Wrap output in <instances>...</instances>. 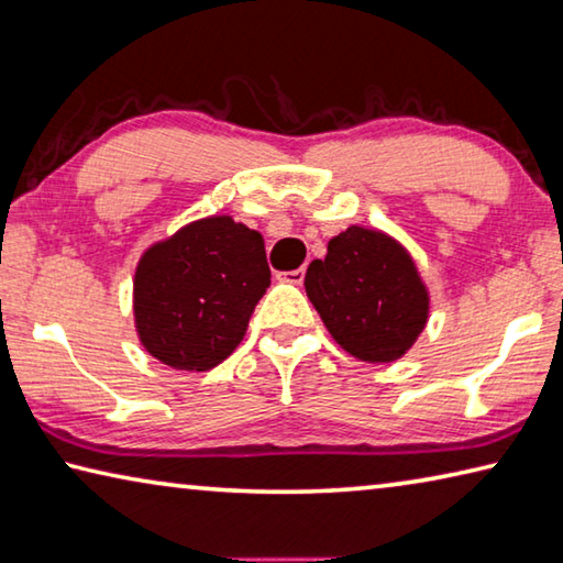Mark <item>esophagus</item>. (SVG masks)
<instances>
[{
    "instance_id": "esophagus-1",
    "label": "esophagus",
    "mask_w": 563,
    "mask_h": 563,
    "mask_svg": "<svg viewBox=\"0 0 563 563\" xmlns=\"http://www.w3.org/2000/svg\"><path fill=\"white\" fill-rule=\"evenodd\" d=\"M282 276V282H287V284H301L303 282V276H307V269H291V272H282L279 274Z\"/></svg>"
}]
</instances>
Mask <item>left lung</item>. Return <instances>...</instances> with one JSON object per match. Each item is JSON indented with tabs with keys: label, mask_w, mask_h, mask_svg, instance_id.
Wrapping results in <instances>:
<instances>
[{
	"label": "left lung",
	"mask_w": 563,
	"mask_h": 563,
	"mask_svg": "<svg viewBox=\"0 0 563 563\" xmlns=\"http://www.w3.org/2000/svg\"><path fill=\"white\" fill-rule=\"evenodd\" d=\"M307 297L343 351L368 363L400 358L428 321V289L406 246L366 227L333 236L307 269Z\"/></svg>",
	"instance_id": "1"
}]
</instances>
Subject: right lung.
Returning a JSON list of instances; mask_svg holds the SVG:
<instances>
[{
  "mask_svg": "<svg viewBox=\"0 0 563 563\" xmlns=\"http://www.w3.org/2000/svg\"><path fill=\"white\" fill-rule=\"evenodd\" d=\"M269 279L260 232L227 214L190 222L137 262V336L165 366L210 371L240 346Z\"/></svg>",
  "mask_w": 563,
  "mask_h": 563,
  "instance_id": "add662e5",
  "label": "right lung"
}]
</instances>
